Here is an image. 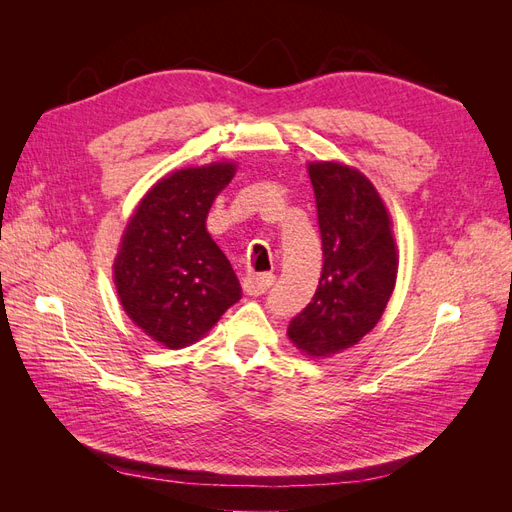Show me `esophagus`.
<instances>
[{"label":"esophagus","mask_w":512,"mask_h":512,"mask_svg":"<svg viewBox=\"0 0 512 512\" xmlns=\"http://www.w3.org/2000/svg\"><path fill=\"white\" fill-rule=\"evenodd\" d=\"M273 282H275L273 273H252L243 280V290L247 294H256L258 297V294H265L273 286Z\"/></svg>","instance_id":"1"}]
</instances>
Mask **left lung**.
Wrapping results in <instances>:
<instances>
[{
  "label": "left lung",
  "instance_id": "1",
  "mask_svg": "<svg viewBox=\"0 0 512 512\" xmlns=\"http://www.w3.org/2000/svg\"><path fill=\"white\" fill-rule=\"evenodd\" d=\"M322 237V273L312 301L288 324V337L309 356H329L376 327L397 277L391 220L359 170L309 164Z\"/></svg>",
  "mask_w": 512,
  "mask_h": 512
}]
</instances>
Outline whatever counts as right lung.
I'll return each mask as SVG.
<instances>
[{
    "instance_id": "right-lung-1",
    "label": "right lung",
    "mask_w": 512,
    "mask_h": 512,
    "mask_svg": "<svg viewBox=\"0 0 512 512\" xmlns=\"http://www.w3.org/2000/svg\"><path fill=\"white\" fill-rule=\"evenodd\" d=\"M235 177V164L183 168L158 181L123 230L115 286L126 314L166 348L198 342L241 286L207 232L215 196Z\"/></svg>"
}]
</instances>
